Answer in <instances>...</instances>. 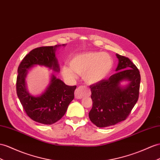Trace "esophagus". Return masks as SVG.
<instances>
[{
  "mask_svg": "<svg viewBox=\"0 0 160 160\" xmlns=\"http://www.w3.org/2000/svg\"><path fill=\"white\" fill-rule=\"evenodd\" d=\"M88 91L87 87L81 86V87H79L78 88H77L76 89L74 92L75 97L76 99H82V98H83L84 96L88 95Z\"/></svg>",
  "mask_w": 160,
  "mask_h": 160,
  "instance_id": "obj_1",
  "label": "esophagus"
}]
</instances>
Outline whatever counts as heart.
<instances>
[{"mask_svg":"<svg viewBox=\"0 0 160 160\" xmlns=\"http://www.w3.org/2000/svg\"><path fill=\"white\" fill-rule=\"evenodd\" d=\"M69 67L63 66V76L74 79L76 73L82 75L88 84H97L103 81L111 73L113 61L106 52H88L73 55L69 61Z\"/></svg>","mask_w":160,"mask_h":160,"instance_id":"b5f03b06","label":"heart"}]
</instances>
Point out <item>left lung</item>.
<instances>
[{"instance_id":"left-lung-1","label":"left lung","mask_w":160,"mask_h":160,"mask_svg":"<svg viewBox=\"0 0 160 160\" xmlns=\"http://www.w3.org/2000/svg\"><path fill=\"white\" fill-rule=\"evenodd\" d=\"M117 72L99 83L90 86L92 108L88 116L91 121L99 128L115 125L125 120L138 99L141 75L138 68L128 57L116 54ZM126 80L129 84L121 87Z\"/></svg>"}]
</instances>
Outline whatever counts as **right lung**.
I'll use <instances>...</instances> for the list:
<instances>
[{
  "mask_svg": "<svg viewBox=\"0 0 160 160\" xmlns=\"http://www.w3.org/2000/svg\"><path fill=\"white\" fill-rule=\"evenodd\" d=\"M61 46L65 44L34 48L26 55L18 67L17 95L27 115L40 124L50 125L59 121L65 115L69 104L74 98L76 86H68L55 75H52L50 84L42 95L33 96L26 88L28 71L34 65H42L55 72H59L55 51Z\"/></svg>",
  "mask_w": 160,
  "mask_h": 160,
  "instance_id": "right-lung-1",
  "label": "right lung"
}]
</instances>
